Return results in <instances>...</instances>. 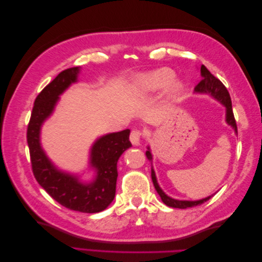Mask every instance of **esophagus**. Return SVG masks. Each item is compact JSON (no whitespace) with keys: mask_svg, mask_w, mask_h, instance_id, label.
Here are the masks:
<instances>
[{"mask_svg":"<svg viewBox=\"0 0 262 262\" xmlns=\"http://www.w3.org/2000/svg\"><path fill=\"white\" fill-rule=\"evenodd\" d=\"M145 136V132L142 131V130H139V129H136V130H132L131 134H130V141L131 143L134 144V145H139L140 144V139Z\"/></svg>","mask_w":262,"mask_h":262,"instance_id":"1","label":"esophagus"}]
</instances>
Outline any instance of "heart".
I'll list each match as a JSON object with an SVG mask.
<instances>
[{
  "instance_id": "obj_1",
  "label": "heart",
  "mask_w": 262,
  "mask_h": 262,
  "mask_svg": "<svg viewBox=\"0 0 262 262\" xmlns=\"http://www.w3.org/2000/svg\"><path fill=\"white\" fill-rule=\"evenodd\" d=\"M172 77V73L171 71L168 69H161L157 70L155 72L149 76L148 80V86L149 89H160V87L164 86L165 84H167L170 78ZM181 89V84L178 81H175L171 85V91L173 93H176L178 91H180Z\"/></svg>"
}]
</instances>
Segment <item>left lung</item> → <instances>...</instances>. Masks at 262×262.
Segmentation results:
<instances>
[{
	"instance_id": "1",
	"label": "left lung",
	"mask_w": 262,
	"mask_h": 262,
	"mask_svg": "<svg viewBox=\"0 0 262 262\" xmlns=\"http://www.w3.org/2000/svg\"><path fill=\"white\" fill-rule=\"evenodd\" d=\"M201 75H202V80L199 82V84L194 87V92L201 93V94H203V93L210 94L211 96H213L220 102H222V104H223L226 108V122L231 126H233V129L237 133L236 120H235L233 109H232V100H231V96H229V93H228L227 89L224 86V84L219 80V78H216L213 74H211L210 71L204 66H201ZM145 154H146L147 160L152 161V154H150V152H149V148H148V150H146ZM152 180H153V184H154L156 191L158 194H160L162 201L166 205H168V207H171V208H178V209L192 208V207H195V205H200L204 202H207L211 198V195H210L208 198H204V199L198 200V201H182V200L172 199V198L168 196L167 194H165V192L161 189V187L158 186L153 167H152Z\"/></svg>"
}]
</instances>
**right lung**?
I'll use <instances>...</instances> for the list:
<instances>
[{
	"mask_svg": "<svg viewBox=\"0 0 262 262\" xmlns=\"http://www.w3.org/2000/svg\"><path fill=\"white\" fill-rule=\"evenodd\" d=\"M80 67L62 71L39 93L27 128L31 168L38 184L63 207L83 213H97L113 202L116 194L117 163L126 148L132 146L130 130L107 134L95 142L91 152V165L97 176L91 184L57 169L40 145V128L59 100V96L75 83Z\"/></svg>",
	"mask_w": 262,
	"mask_h": 262,
	"instance_id": "right-lung-1",
	"label": "right lung"
}]
</instances>
